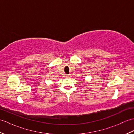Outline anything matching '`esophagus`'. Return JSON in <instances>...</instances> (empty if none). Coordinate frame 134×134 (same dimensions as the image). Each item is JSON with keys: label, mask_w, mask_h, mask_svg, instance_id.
Listing matches in <instances>:
<instances>
[{"label": "esophagus", "mask_w": 134, "mask_h": 134, "mask_svg": "<svg viewBox=\"0 0 134 134\" xmlns=\"http://www.w3.org/2000/svg\"><path fill=\"white\" fill-rule=\"evenodd\" d=\"M65 77H67V78H69V77H70V75L65 74Z\"/></svg>", "instance_id": "1"}]
</instances>
